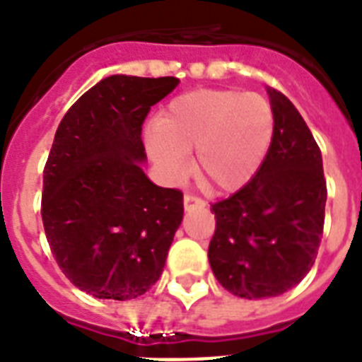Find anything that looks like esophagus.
<instances>
[{"mask_svg":"<svg viewBox=\"0 0 362 362\" xmlns=\"http://www.w3.org/2000/svg\"><path fill=\"white\" fill-rule=\"evenodd\" d=\"M184 206H186V210H193V208H204L206 202L202 201L201 197L187 193V195H184Z\"/></svg>","mask_w":362,"mask_h":362,"instance_id":"esophagus-1","label":"esophagus"}]
</instances>
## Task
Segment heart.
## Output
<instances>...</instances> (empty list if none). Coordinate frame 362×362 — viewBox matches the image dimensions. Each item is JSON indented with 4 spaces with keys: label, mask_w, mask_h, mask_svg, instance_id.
Masks as SVG:
<instances>
[{
    "label": "heart",
    "mask_w": 362,
    "mask_h": 362,
    "mask_svg": "<svg viewBox=\"0 0 362 362\" xmlns=\"http://www.w3.org/2000/svg\"><path fill=\"white\" fill-rule=\"evenodd\" d=\"M275 132L266 96L234 89L193 90L167 105L148 128V154L167 178H182L197 151V173L217 189L242 187L262 165Z\"/></svg>",
    "instance_id": "b5f03b06"
}]
</instances>
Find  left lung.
<instances>
[{"instance_id":"left-lung-1","label":"left lung","mask_w":362,"mask_h":362,"mask_svg":"<svg viewBox=\"0 0 362 362\" xmlns=\"http://www.w3.org/2000/svg\"><path fill=\"white\" fill-rule=\"evenodd\" d=\"M275 132L262 165L234 195L211 204L208 260L225 290L273 298L310 272L324 234L325 186L318 143L281 90L267 87Z\"/></svg>"}]
</instances>
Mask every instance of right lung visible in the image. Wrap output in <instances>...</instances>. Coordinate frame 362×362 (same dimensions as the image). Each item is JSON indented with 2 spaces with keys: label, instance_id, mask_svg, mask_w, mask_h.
I'll return each instance as SVG.
<instances>
[{
  "label": "right lung",
  "instance_id": "1",
  "mask_svg": "<svg viewBox=\"0 0 362 362\" xmlns=\"http://www.w3.org/2000/svg\"><path fill=\"white\" fill-rule=\"evenodd\" d=\"M180 79L110 76L66 111L44 165V232L61 272L98 299H135L160 279L184 216L152 184L141 126Z\"/></svg>",
  "mask_w": 362,
  "mask_h": 362
}]
</instances>
